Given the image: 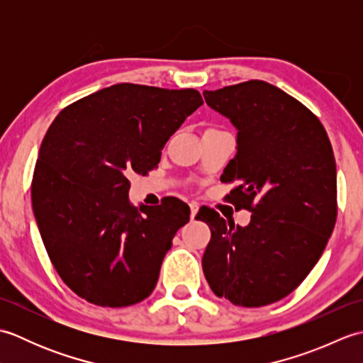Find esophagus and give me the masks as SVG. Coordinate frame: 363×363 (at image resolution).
I'll list each match as a JSON object with an SVG mask.
<instances>
[{
    "instance_id": "1",
    "label": "esophagus",
    "mask_w": 363,
    "mask_h": 363,
    "mask_svg": "<svg viewBox=\"0 0 363 363\" xmlns=\"http://www.w3.org/2000/svg\"><path fill=\"white\" fill-rule=\"evenodd\" d=\"M198 209H199V206H198L196 203H190V218H191V220H194V218L196 217Z\"/></svg>"
}]
</instances>
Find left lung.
Segmentation results:
<instances>
[{"label": "left lung", "instance_id": "8db88e82", "mask_svg": "<svg viewBox=\"0 0 363 363\" xmlns=\"http://www.w3.org/2000/svg\"><path fill=\"white\" fill-rule=\"evenodd\" d=\"M204 99L237 128V154L221 174L238 182L228 199L250 211L248 226L213 209L203 272L212 291L235 306L276 303L306 279L337 220L334 151L321 121L265 81L204 90Z\"/></svg>", "mask_w": 363, "mask_h": 363}]
</instances>
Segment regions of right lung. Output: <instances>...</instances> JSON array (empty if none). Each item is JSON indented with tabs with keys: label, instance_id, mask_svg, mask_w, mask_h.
Here are the masks:
<instances>
[{
	"label": "right lung",
	"instance_id": "obj_1",
	"mask_svg": "<svg viewBox=\"0 0 363 363\" xmlns=\"http://www.w3.org/2000/svg\"><path fill=\"white\" fill-rule=\"evenodd\" d=\"M203 104L195 89L115 84L67 106L46 130L33 211L51 264L76 295L103 307L148 298L177 229L181 199L129 203V174L157 167L167 140Z\"/></svg>",
	"mask_w": 363,
	"mask_h": 363
}]
</instances>
